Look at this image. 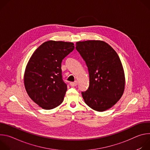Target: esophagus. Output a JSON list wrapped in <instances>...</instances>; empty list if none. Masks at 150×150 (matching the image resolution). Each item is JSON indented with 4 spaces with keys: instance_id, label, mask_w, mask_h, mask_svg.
Instances as JSON below:
<instances>
[{
    "instance_id": "1",
    "label": "esophagus",
    "mask_w": 150,
    "mask_h": 150,
    "mask_svg": "<svg viewBox=\"0 0 150 150\" xmlns=\"http://www.w3.org/2000/svg\"><path fill=\"white\" fill-rule=\"evenodd\" d=\"M70 85L72 87H75L78 85V82L76 81H75V82H70Z\"/></svg>"
}]
</instances>
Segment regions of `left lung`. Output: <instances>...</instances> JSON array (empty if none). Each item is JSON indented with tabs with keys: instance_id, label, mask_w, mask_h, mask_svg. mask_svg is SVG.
I'll return each instance as SVG.
<instances>
[{
	"instance_id": "1",
	"label": "left lung",
	"mask_w": 150,
	"mask_h": 150,
	"mask_svg": "<svg viewBox=\"0 0 150 150\" xmlns=\"http://www.w3.org/2000/svg\"><path fill=\"white\" fill-rule=\"evenodd\" d=\"M75 48L89 72V87L81 93L85 103L98 112L111 108L125 89V74L118 54L110 45L99 40L78 41Z\"/></svg>"
}]
</instances>
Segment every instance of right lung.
<instances>
[{
  "label": "right lung",
  "instance_id": "right-lung-1",
  "mask_svg": "<svg viewBox=\"0 0 150 150\" xmlns=\"http://www.w3.org/2000/svg\"><path fill=\"white\" fill-rule=\"evenodd\" d=\"M74 47L72 42L48 41L30 59L24 74L25 90L42 109H52L63 102L67 85L62 79L61 64Z\"/></svg>",
  "mask_w": 150,
  "mask_h": 150
}]
</instances>
